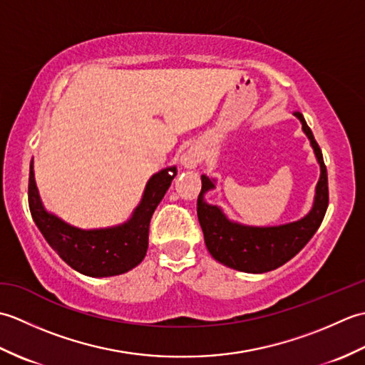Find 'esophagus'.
Wrapping results in <instances>:
<instances>
[{
    "mask_svg": "<svg viewBox=\"0 0 365 365\" xmlns=\"http://www.w3.org/2000/svg\"><path fill=\"white\" fill-rule=\"evenodd\" d=\"M200 160H202V150H200V147L191 145L190 149H187V150L183 152L182 158H180V163H182L183 168L195 169L200 163Z\"/></svg>",
    "mask_w": 365,
    "mask_h": 365,
    "instance_id": "obj_1",
    "label": "esophagus"
}]
</instances>
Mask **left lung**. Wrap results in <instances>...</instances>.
Instances as JSON below:
<instances>
[{"mask_svg":"<svg viewBox=\"0 0 365 365\" xmlns=\"http://www.w3.org/2000/svg\"><path fill=\"white\" fill-rule=\"evenodd\" d=\"M294 115L299 119L302 131L311 141L315 158L320 165L314 204L302 218L279 226H246L232 221L221 207L205 200V192L216 187L215 178L200 175L202 190L197 197V218L204 232L205 246L215 260L232 269L243 273H267L284 265L307 245L327 213L329 200L328 173L323 155L302 114L294 113Z\"/></svg>","mask_w":365,"mask_h":365,"instance_id":"1","label":"left lung"}]
</instances>
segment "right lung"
Masks as SVG:
<instances>
[{
    "mask_svg": "<svg viewBox=\"0 0 365 365\" xmlns=\"http://www.w3.org/2000/svg\"><path fill=\"white\" fill-rule=\"evenodd\" d=\"M175 175V166L153 174L145 183L138 207L125 222L111 227L80 229L43 207L34 178V163L31 160L29 210L43 238L68 267L91 277L118 276L133 269L145 257L150 218Z\"/></svg>",
    "mask_w": 365,
    "mask_h": 365,
    "instance_id": "right-lung-1",
    "label": "right lung"
}]
</instances>
